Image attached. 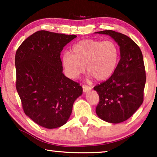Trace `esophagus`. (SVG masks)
Returning a JSON list of instances; mask_svg holds the SVG:
<instances>
[{
  "mask_svg": "<svg viewBox=\"0 0 157 157\" xmlns=\"http://www.w3.org/2000/svg\"><path fill=\"white\" fill-rule=\"evenodd\" d=\"M82 88H83V91L84 92V93L90 91V90L91 89V86H86V85H83Z\"/></svg>",
  "mask_w": 157,
  "mask_h": 157,
  "instance_id": "1",
  "label": "esophagus"
}]
</instances>
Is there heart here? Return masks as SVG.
<instances>
[{"mask_svg":"<svg viewBox=\"0 0 157 157\" xmlns=\"http://www.w3.org/2000/svg\"><path fill=\"white\" fill-rule=\"evenodd\" d=\"M119 56V46L112 40L85 39L73 46L71 53H63L61 63L70 78H78L86 66V72L95 80L104 81L115 71Z\"/></svg>","mask_w":157,"mask_h":157,"instance_id":"obj_1","label":"heart"}]
</instances>
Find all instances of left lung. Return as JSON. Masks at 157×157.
<instances>
[{"mask_svg":"<svg viewBox=\"0 0 157 157\" xmlns=\"http://www.w3.org/2000/svg\"><path fill=\"white\" fill-rule=\"evenodd\" d=\"M96 33L109 36L119 46L121 58L115 71L94 88L99 96L96 114L109 123L119 124L129 119L143 103L146 73L142 53L124 34L111 30Z\"/></svg>","mask_w":157,"mask_h":157,"instance_id":"left-lung-1","label":"left lung"}]
</instances>
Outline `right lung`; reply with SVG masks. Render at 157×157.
I'll use <instances>...</instances> for the list:
<instances>
[{
	"label": "right lung",
	"instance_id": "1",
	"mask_svg": "<svg viewBox=\"0 0 157 157\" xmlns=\"http://www.w3.org/2000/svg\"><path fill=\"white\" fill-rule=\"evenodd\" d=\"M76 37L47 31L36 32L16 53V89L25 115L40 126L65 124L74 103L83 94L78 83L63 74L61 52Z\"/></svg>",
	"mask_w": 157,
	"mask_h": 157
}]
</instances>
